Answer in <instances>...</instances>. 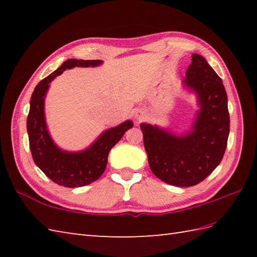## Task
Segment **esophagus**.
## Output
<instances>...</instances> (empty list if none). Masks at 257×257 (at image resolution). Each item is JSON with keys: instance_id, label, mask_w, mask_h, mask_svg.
<instances>
[{"instance_id": "1", "label": "esophagus", "mask_w": 257, "mask_h": 257, "mask_svg": "<svg viewBox=\"0 0 257 257\" xmlns=\"http://www.w3.org/2000/svg\"><path fill=\"white\" fill-rule=\"evenodd\" d=\"M135 118L138 120V121H143L146 118V111L144 109H138V110L135 111Z\"/></svg>"}]
</instances>
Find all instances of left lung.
Returning <instances> with one entry per match:
<instances>
[{
	"instance_id": "8db88e82",
	"label": "left lung",
	"mask_w": 257,
	"mask_h": 257,
	"mask_svg": "<svg viewBox=\"0 0 257 257\" xmlns=\"http://www.w3.org/2000/svg\"><path fill=\"white\" fill-rule=\"evenodd\" d=\"M184 84L199 96L200 111L193 130L182 137L143 123L145 149L151 171L176 187H192L220 165L227 146L230 114L222 83L204 57L193 54Z\"/></svg>"
}]
</instances>
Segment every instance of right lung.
<instances>
[{
  "instance_id": "obj_1",
  "label": "right lung",
  "mask_w": 257,
  "mask_h": 257,
  "mask_svg": "<svg viewBox=\"0 0 257 257\" xmlns=\"http://www.w3.org/2000/svg\"><path fill=\"white\" fill-rule=\"evenodd\" d=\"M99 64H101L99 59H67L55 72L38 83L31 97L26 124L33 160L52 181L66 188L84 187L99 179L106 169L109 151L128 129L134 127V123L127 120L118 127L103 133L87 150L76 154L58 149L48 135L44 117V98L48 84L66 69L76 66H97Z\"/></svg>"
}]
</instances>
